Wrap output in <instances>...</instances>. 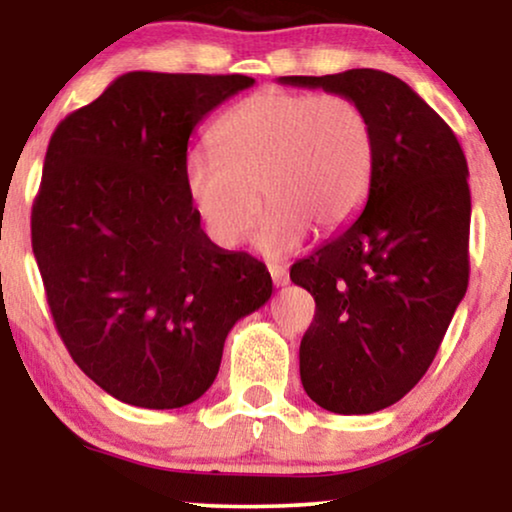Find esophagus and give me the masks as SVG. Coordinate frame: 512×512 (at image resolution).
I'll return each mask as SVG.
<instances>
[{
  "label": "esophagus",
  "mask_w": 512,
  "mask_h": 512,
  "mask_svg": "<svg viewBox=\"0 0 512 512\" xmlns=\"http://www.w3.org/2000/svg\"><path fill=\"white\" fill-rule=\"evenodd\" d=\"M270 277L272 282H275V286H286L289 284V272H286V268H282V265H270Z\"/></svg>",
  "instance_id": "34e87169"
}]
</instances>
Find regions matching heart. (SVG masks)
Instances as JSON below:
<instances>
[{"label":"heart","instance_id":"obj_1","mask_svg":"<svg viewBox=\"0 0 512 512\" xmlns=\"http://www.w3.org/2000/svg\"><path fill=\"white\" fill-rule=\"evenodd\" d=\"M214 149L184 158V188L221 247L244 240L261 212L256 235L265 256L296 251L310 228L335 233L359 214L375 167L368 114L338 93L268 88L247 97L216 123Z\"/></svg>","mask_w":512,"mask_h":512}]
</instances>
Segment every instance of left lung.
<instances>
[{
  "label": "left lung",
  "instance_id": "obj_1",
  "mask_svg": "<svg viewBox=\"0 0 512 512\" xmlns=\"http://www.w3.org/2000/svg\"><path fill=\"white\" fill-rule=\"evenodd\" d=\"M279 83L352 97L373 125L375 167L361 216L291 268V282L317 303L300 342L307 396L338 415H370L422 380L466 296V156L450 125L380 69Z\"/></svg>",
  "mask_w": 512,
  "mask_h": 512
}]
</instances>
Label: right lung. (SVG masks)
Segmentation results:
<instances>
[{
    "instance_id": "obj_1",
    "label": "right lung",
    "mask_w": 512,
    "mask_h": 512,
    "mask_svg": "<svg viewBox=\"0 0 512 512\" xmlns=\"http://www.w3.org/2000/svg\"><path fill=\"white\" fill-rule=\"evenodd\" d=\"M251 76L128 72L48 142L32 251L76 366L118 401L172 410L219 373L230 328L272 279L200 228L184 188L188 139Z\"/></svg>"
}]
</instances>
